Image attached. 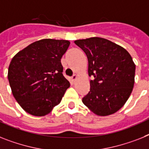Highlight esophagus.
Listing matches in <instances>:
<instances>
[{
	"mask_svg": "<svg viewBox=\"0 0 149 149\" xmlns=\"http://www.w3.org/2000/svg\"><path fill=\"white\" fill-rule=\"evenodd\" d=\"M77 74H74V75L72 77V81H73V82L75 81V80L77 79Z\"/></svg>",
	"mask_w": 149,
	"mask_h": 149,
	"instance_id": "34e87169",
	"label": "esophagus"
}]
</instances>
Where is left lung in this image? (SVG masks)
Masks as SVG:
<instances>
[{"mask_svg": "<svg viewBox=\"0 0 149 149\" xmlns=\"http://www.w3.org/2000/svg\"><path fill=\"white\" fill-rule=\"evenodd\" d=\"M74 43L88 60L90 91L83 104L94 114L115 113L126 104L133 89L136 65L123 47L101 37L77 39Z\"/></svg>", "mask_w": 149, "mask_h": 149, "instance_id": "left-lung-1", "label": "left lung"}]
</instances>
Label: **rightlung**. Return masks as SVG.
I'll return each mask as SVG.
<instances>
[{"instance_id":"1","label":"right lung","mask_w":149,"mask_h":149,"mask_svg":"<svg viewBox=\"0 0 149 149\" xmlns=\"http://www.w3.org/2000/svg\"><path fill=\"white\" fill-rule=\"evenodd\" d=\"M69 45L68 40L40 39L13 56L7 77L13 96L26 113L44 116L60 104L70 87L61 63Z\"/></svg>"}]
</instances>
